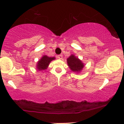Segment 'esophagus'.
Wrapping results in <instances>:
<instances>
[{
	"mask_svg": "<svg viewBox=\"0 0 124 124\" xmlns=\"http://www.w3.org/2000/svg\"><path fill=\"white\" fill-rule=\"evenodd\" d=\"M57 58H58L59 60H62V59L63 58V55L62 54L58 55H57Z\"/></svg>",
	"mask_w": 124,
	"mask_h": 124,
	"instance_id": "1",
	"label": "esophagus"
}]
</instances>
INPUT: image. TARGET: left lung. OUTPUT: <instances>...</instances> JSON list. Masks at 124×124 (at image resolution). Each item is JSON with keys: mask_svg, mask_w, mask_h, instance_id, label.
<instances>
[{"mask_svg": "<svg viewBox=\"0 0 124 124\" xmlns=\"http://www.w3.org/2000/svg\"><path fill=\"white\" fill-rule=\"evenodd\" d=\"M68 66L71 71L75 72H80L84 67V64L78 57L71 54L67 60Z\"/></svg>", "mask_w": 124, "mask_h": 124, "instance_id": "obj_1", "label": "left lung"}]
</instances>
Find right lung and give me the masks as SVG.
Masks as SVG:
<instances>
[{
  "label": "right lung",
  "instance_id": "add662e5",
  "mask_svg": "<svg viewBox=\"0 0 124 124\" xmlns=\"http://www.w3.org/2000/svg\"><path fill=\"white\" fill-rule=\"evenodd\" d=\"M54 60H55V57H49L46 55H44L37 63V70L39 71H42L46 69L50 62Z\"/></svg>",
  "mask_w": 124,
  "mask_h": 124
}]
</instances>
